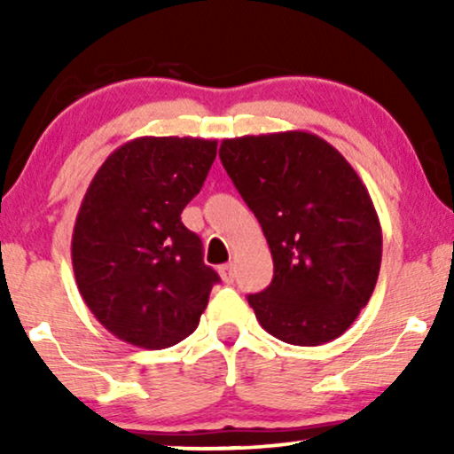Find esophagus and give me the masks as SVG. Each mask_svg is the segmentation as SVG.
<instances>
[{
    "label": "esophagus",
    "instance_id": "esophagus-1",
    "mask_svg": "<svg viewBox=\"0 0 454 454\" xmlns=\"http://www.w3.org/2000/svg\"><path fill=\"white\" fill-rule=\"evenodd\" d=\"M220 275H222L223 284H232V281H234V267H232V264H222Z\"/></svg>",
    "mask_w": 454,
    "mask_h": 454
}]
</instances>
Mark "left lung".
Returning a JSON list of instances; mask_svg holds the SVG:
<instances>
[{
	"mask_svg": "<svg viewBox=\"0 0 454 454\" xmlns=\"http://www.w3.org/2000/svg\"><path fill=\"white\" fill-rule=\"evenodd\" d=\"M220 160L258 217L273 279L247 301L260 326L293 346L343 335L376 288L382 228L350 161L303 129L222 140Z\"/></svg>",
	"mask_w": 454,
	"mask_h": 454,
	"instance_id": "left-lung-1",
	"label": "left lung"
}]
</instances>
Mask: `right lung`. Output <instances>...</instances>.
Returning <instances> with one entry per match:
<instances>
[{"label": "right lung", "mask_w": 454, "mask_h": 454, "mask_svg": "<svg viewBox=\"0 0 454 454\" xmlns=\"http://www.w3.org/2000/svg\"><path fill=\"white\" fill-rule=\"evenodd\" d=\"M217 140L140 137L114 149L87 187L72 232L78 293L98 322L147 350L196 331L220 275L181 222Z\"/></svg>", "instance_id": "1"}]
</instances>
